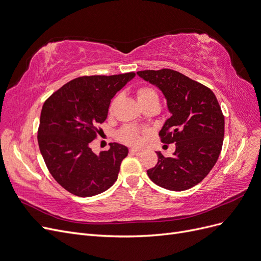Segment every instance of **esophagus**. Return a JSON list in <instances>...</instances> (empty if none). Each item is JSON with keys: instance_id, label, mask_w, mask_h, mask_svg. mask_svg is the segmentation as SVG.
Listing matches in <instances>:
<instances>
[{"instance_id": "1", "label": "esophagus", "mask_w": 261, "mask_h": 261, "mask_svg": "<svg viewBox=\"0 0 261 261\" xmlns=\"http://www.w3.org/2000/svg\"><path fill=\"white\" fill-rule=\"evenodd\" d=\"M130 152H131V153H134V155H137V156H140V155H142V151H141V150L134 149V148H131V149H130Z\"/></svg>"}]
</instances>
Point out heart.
Masks as SVG:
<instances>
[{
  "mask_svg": "<svg viewBox=\"0 0 261 261\" xmlns=\"http://www.w3.org/2000/svg\"><path fill=\"white\" fill-rule=\"evenodd\" d=\"M137 96H138V101L141 104V106L145 105L150 102H159L158 94L156 90L151 88L149 86H141L137 90ZM117 102V98L114 99L113 102L111 103L110 106V112L113 111L114 106ZM141 132L138 128L133 127V125H125L123 127L119 133H118V138L127 144H130V145H139L141 143Z\"/></svg>",
  "mask_w": 261,
  "mask_h": 261,
  "instance_id": "b5f03b06",
  "label": "heart"
}]
</instances>
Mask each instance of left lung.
<instances>
[{"instance_id":"1","label":"left lung","mask_w":261,"mask_h":261,"mask_svg":"<svg viewBox=\"0 0 261 261\" xmlns=\"http://www.w3.org/2000/svg\"><path fill=\"white\" fill-rule=\"evenodd\" d=\"M141 79L165 95L171 117L163 123L161 142L174 143L171 157L157 151L158 162L147 170L156 185L173 191L187 190L213 169L223 147L225 118L215 94L177 71H140Z\"/></svg>"}]
</instances>
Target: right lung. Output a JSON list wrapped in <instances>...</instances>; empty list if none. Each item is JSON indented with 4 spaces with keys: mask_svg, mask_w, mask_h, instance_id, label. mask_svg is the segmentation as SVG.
I'll list each match as a JSON object with an SVG mask.
<instances>
[{
    "mask_svg": "<svg viewBox=\"0 0 261 261\" xmlns=\"http://www.w3.org/2000/svg\"><path fill=\"white\" fill-rule=\"evenodd\" d=\"M134 73L82 76L57 90L41 112L38 146L53 177L79 197H92L117 180L128 148L110 143V149L96 155L90 143L98 124L108 118L111 100L129 83Z\"/></svg>",
    "mask_w": 261,
    "mask_h": 261,
    "instance_id": "right-lung-1",
    "label": "right lung"
}]
</instances>
